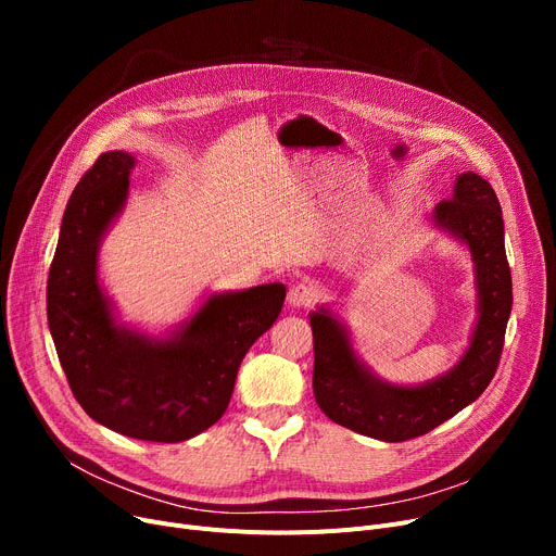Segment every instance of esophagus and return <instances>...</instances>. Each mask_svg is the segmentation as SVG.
Returning a JSON list of instances; mask_svg holds the SVG:
<instances>
[{"label": "esophagus", "instance_id": "obj_1", "mask_svg": "<svg viewBox=\"0 0 556 556\" xmlns=\"http://www.w3.org/2000/svg\"><path fill=\"white\" fill-rule=\"evenodd\" d=\"M288 302H290V306H295V308H308L317 302V288L311 281H300V283L290 288Z\"/></svg>", "mask_w": 556, "mask_h": 556}]
</instances>
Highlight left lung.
Here are the masks:
<instances>
[{
    "label": "left lung",
    "mask_w": 556,
    "mask_h": 556,
    "mask_svg": "<svg viewBox=\"0 0 556 556\" xmlns=\"http://www.w3.org/2000/svg\"><path fill=\"white\" fill-rule=\"evenodd\" d=\"M434 223L469 245L480 298L471 344L446 376L419 388L378 381L356 358L338 319L325 308L311 315L317 405L331 421L374 440L407 442L430 432L473 403L501 363L511 313V273L501 202L478 173H462L453 198L434 207Z\"/></svg>",
    "instance_id": "8db88e82"
}]
</instances>
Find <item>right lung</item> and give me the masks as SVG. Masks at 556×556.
<instances>
[{"label": "right lung", "instance_id": "add662e5", "mask_svg": "<svg viewBox=\"0 0 556 556\" xmlns=\"http://www.w3.org/2000/svg\"><path fill=\"white\" fill-rule=\"evenodd\" d=\"M135 157L101 153L76 185L47 279V317L67 383L94 421L143 442L175 444L214 426L248 349L281 313L286 288L212 295L170 340L114 325L97 252L128 195Z\"/></svg>", "mask_w": 556, "mask_h": 556}]
</instances>
